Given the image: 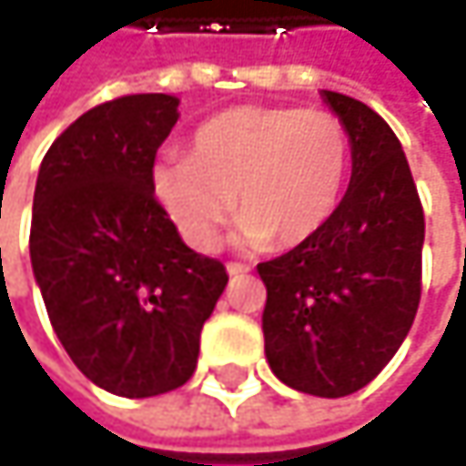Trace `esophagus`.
I'll use <instances>...</instances> for the list:
<instances>
[{
    "instance_id": "esophagus-1",
    "label": "esophagus",
    "mask_w": 466,
    "mask_h": 466,
    "mask_svg": "<svg viewBox=\"0 0 466 466\" xmlns=\"http://www.w3.org/2000/svg\"><path fill=\"white\" fill-rule=\"evenodd\" d=\"M227 272H229L232 278H239V275H248L250 267H245V264H239V261H229V264H227Z\"/></svg>"
}]
</instances>
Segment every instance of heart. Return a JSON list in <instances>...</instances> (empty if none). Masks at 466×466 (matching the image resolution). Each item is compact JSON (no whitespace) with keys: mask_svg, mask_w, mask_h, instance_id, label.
Wrapping results in <instances>:
<instances>
[{"mask_svg":"<svg viewBox=\"0 0 466 466\" xmlns=\"http://www.w3.org/2000/svg\"><path fill=\"white\" fill-rule=\"evenodd\" d=\"M353 167L348 127L308 107H234L194 135L191 153H164L156 194L188 237L210 250L234 197L245 245L294 248L337 216Z\"/></svg>","mask_w":466,"mask_h":466,"instance_id":"1","label":"heart"}]
</instances>
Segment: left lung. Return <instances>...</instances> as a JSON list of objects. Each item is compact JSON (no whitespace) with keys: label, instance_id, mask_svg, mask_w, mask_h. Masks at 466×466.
Returning <instances> with one entry per match:
<instances>
[{"label":"left lung","instance_id":"left-lung-1","mask_svg":"<svg viewBox=\"0 0 466 466\" xmlns=\"http://www.w3.org/2000/svg\"><path fill=\"white\" fill-rule=\"evenodd\" d=\"M353 142L350 183L324 232L261 261L264 353L313 397L364 389L400 350L420 302L423 208L405 150L364 102L324 91Z\"/></svg>","mask_w":466,"mask_h":466}]
</instances>
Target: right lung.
Returning <instances> with one entry per match:
<instances>
[{
	"label": "right lung",
	"mask_w": 466,
	"mask_h": 466,
	"mask_svg": "<svg viewBox=\"0 0 466 466\" xmlns=\"http://www.w3.org/2000/svg\"><path fill=\"white\" fill-rule=\"evenodd\" d=\"M169 94H132L69 124L40 164L29 253L47 319L99 389L142 400L183 386L229 275L191 250L153 194L177 124Z\"/></svg>",
	"instance_id": "obj_1"
}]
</instances>
